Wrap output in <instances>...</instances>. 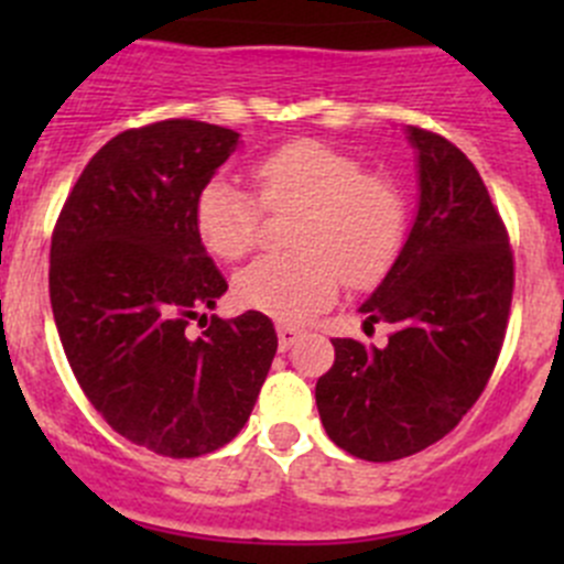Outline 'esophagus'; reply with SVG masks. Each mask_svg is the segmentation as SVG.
Here are the masks:
<instances>
[{
	"mask_svg": "<svg viewBox=\"0 0 564 564\" xmlns=\"http://www.w3.org/2000/svg\"><path fill=\"white\" fill-rule=\"evenodd\" d=\"M300 338H303V329L300 327H292V324H278V344H281V349H292Z\"/></svg>",
	"mask_w": 564,
	"mask_h": 564,
	"instance_id": "34e87169",
	"label": "esophagus"
}]
</instances>
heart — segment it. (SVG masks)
<instances>
[{
  "label": "heart",
  "mask_w": 564,
  "mask_h": 564,
  "mask_svg": "<svg viewBox=\"0 0 564 564\" xmlns=\"http://www.w3.org/2000/svg\"><path fill=\"white\" fill-rule=\"evenodd\" d=\"M270 209L303 204L294 224L297 253H270L237 272L242 305L305 322L338 297L340 281L371 286L390 270L403 240V207L388 182L362 174L355 158L318 141H292L253 163ZM196 235L218 259H242L259 240L261 204L240 182L215 174L198 191Z\"/></svg>",
  "instance_id": "1"
}]
</instances>
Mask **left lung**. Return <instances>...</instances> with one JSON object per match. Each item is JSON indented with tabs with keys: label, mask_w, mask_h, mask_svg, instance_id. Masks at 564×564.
<instances>
[{
	"label": "left lung",
	"mask_w": 564,
	"mask_h": 564,
	"mask_svg": "<svg viewBox=\"0 0 564 564\" xmlns=\"http://www.w3.org/2000/svg\"><path fill=\"white\" fill-rule=\"evenodd\" d=\"M417 161V215L388 275L360 305L388 322V346L335 338L316 382L324 431L340 451L398 460L451 434L497 366L513 300L508 231L469 158L406 124Z\"/></svg>",
	"instance_id": "obj_1"
}]
</instances>
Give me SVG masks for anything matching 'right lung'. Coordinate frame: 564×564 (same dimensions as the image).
<instances>
[{
	"mask_svg": "<svg viewBox=\"0 0 564 564\" xmlns=\"http://www.w3.org/2000/svg\"><path fill=\"white\" fill-rule=\"evenodd\" d=\"M237 147V130L196 119L113 135L51 240V308L73 373L117 434L158 456L196 458L235 440L278 349L259 311L187 333L229 289L193 209Z\"/></svg>",
	"mask_w": 564,
	"mask_h": 564,
	"instance_id": "1",
	"label": "right lung"
}]
</instances>
